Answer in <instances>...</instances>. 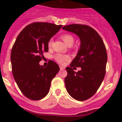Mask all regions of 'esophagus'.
Segmentation results:
<instances>
[{
    "mask_svg": "<svg viewBox=\"0 0 122 122\" xmlns=\"http://www.w3.org/2000/svg\"><path fill=\"white\" fill-rule=\"evenodd\" d=\"M64 68H65V67H63V66H60V69L61 70H63Z\"/></svg>",
    "mask_w": 122,
    "mask_h": 122,
    "instance_id": "1",
    "label": "esophagus"
}]
</instances>
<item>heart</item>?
I'll return each instance as SVG.
<instances>
[{
  "label": "heart",
  "mask_w": 122,
  "mask_h": 122,
  "mask_svg": "<svg viewBox=\"0 0 122 122\" xmlns=\"http://www.w3.org/2000/svg\"><path fill=\"white\" fill-rule=\"evenodd\" d=\"M61 38L62 40L65 42L66 45H72L74 42V38L71 34H64L61 36ZM53 40L52 39H50L49 41L48 42V46L51 47L52 44ZM69 56L68 55H65V54H57L54 56V59L57 61V62H59L60 63H63L65 62H66V60L69 59Z\"/></svg>",
  "instance_id": "1"
}]
</instances>
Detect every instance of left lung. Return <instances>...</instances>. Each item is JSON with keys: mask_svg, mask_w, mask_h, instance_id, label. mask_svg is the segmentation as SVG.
<instances>
[{"mask_svg": "<svg viewBox=\"0 0 122 122\" xmlns=\"http://www.w3.org/2000/svg\"><path fill=\"white\" fill-rule=\"evenodd\" d=\"M62 29L76 34L81 42L76 56L66 68V91L75 99L85 101L96 92L104 78L107 61L106 46L99 34L89 26L72 24ZM74 66L82 70L75 72Z\"/></svg>", "mask_w": 122, "mask_h": 122, "instance_id": "left-lung-1", "label": "left lung"}]
</instances>
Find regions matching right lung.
Returning a JSON list of instances; mask_svg holds the SVG:
<instances>
[{
	"label": "right lung",
	"instance_id": "1",
	"mask_svg": "<svg viewBox=\"0 0 122 122\" xmlns=\"http://www.w3.org/2000/svg\"><path fill=\"white\" fill-rule=\"evenodd\" d=\"M62 25L49 23L30 24L21 31L11 52L12 73L20 91L26 97L37 101L48 94L51 81L59 66L52 60L46 67L39 65L43 53L49 50L51 38Z\"/></svg>",
	"mask_w": 122,
	"mask_h": 122
}]
</instances>
